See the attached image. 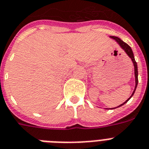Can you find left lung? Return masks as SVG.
I'll return each instance as SVG.
<instances>
[{"label": "left lung", "instance_id": "left-lung-1", "mask_svg": "<svg viewBox=\"0 0 149 149\" xmlns=\"http://www.w3.org/2000/svg\"><path fill=\"white\" fill-rule=\"evenodd\" d=\"M110 38H113V39H114L116 42H117V43L119 44V45L120 46L121 48L122 49L124 50V51L127 53V55L129 56V57H130L131 60H132V63H133V66H134V72H135V80H136V86H135V88H134V91H133V92L132 93V95H131V96L130 97V98H128V99L126 101V102H124V103H123L122 104H120V105H119L118 107H120V106L123 105L125 103H127V102H128L129 100L132 97V95H134L135 93V91H136V87H137V85H138V67H137V63H136V61H135V57H134V55H133V52H132V49H131V47H130V46L127 45V43H125L124 42H123L122 40L120 39V38H118V37H116V36H110ZM117 107H114V108H117ZM114 108H112V109H114Z\"/></svg>", "mask_w": 149, "mask_h": 149}]
</instances>
